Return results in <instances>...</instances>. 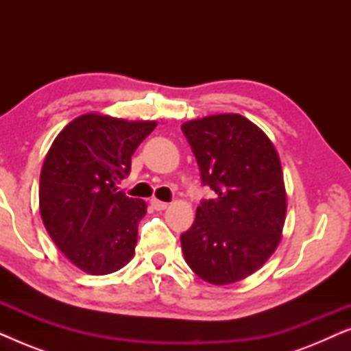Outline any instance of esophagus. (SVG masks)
<instances>
[{
	"instance_id": "obj_1",
	"label": "esophagus",
	"mask_w": 351,
	"mask_h": 351,
	"mask_svg": "<svg viewBox=\"0 0 351 351\" xmlns=\"http://www.w3.org/2000/svg\"><path fill=\"white\" fill-rule=\"evenodd\" d=\"M150 204L153 206V208H155L156 210H165V209H167V203H165V201H160V199H156V198H153L152 201H150Z\"/></svg>"
}]
</instances>
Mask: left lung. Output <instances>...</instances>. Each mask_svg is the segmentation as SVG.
<instances>
[{"label":"left lung","mask_w":351,"mask_h":351,"mask_svg":"<svg viewBox=\"0 0 351 351\" xmlns=\"http://www.w3.org/2000/svg\"><path fill=\"white\" fill-rule=\"evenodd\" d=\"M182 131L203 185L217 195L196 208L193 225L180 237L185 262L210 285L241 281L281 241L287 195L280 155L267 134L238 113L190 119Z\"/></svg>","instance_id":"obj_1"}]
</instances>
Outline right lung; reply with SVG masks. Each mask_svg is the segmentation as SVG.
Wrapping results in <instances>:
<instances>
[{
    "mask_svg": "<svg viewBox=\"0 0 351 351\" xmlns=\"http://www.w3.org/2000/svg\"><path fill=\"white\" fill-rule=\"evenodd\" d=\"M156 124L86 113L66 124L47 152L40 176L43 223L64 256L89 275H110L134 257L147 203L118 185Z\"/></svg>",
    "mask_w": 351,
    "mask_h": 351,
    "instance_id": "obj_1",
    "label": "right lung"
}]
</instances>
